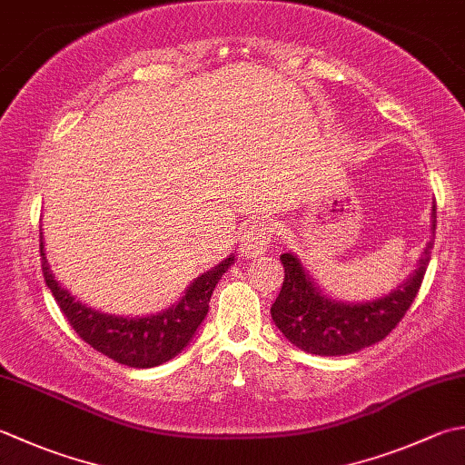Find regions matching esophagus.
Masks as SVG:
<instances>
[{
    "label": "esophagus",
    "instance_id": "1",
    "mask_svg": "<svg viewBox=\"0 0 465 465\" xmlns=\"http://www.w3.org/2000/svg\"><path fill=\"white\" fill-rule=\"evenodd\" d=\"M272 242V227L266 222H253L242 235V252L245 256H260L268 250V245Z\"/></svg>",
    "mask_w": 465,
    "mask_h": 465
}]
</instances>
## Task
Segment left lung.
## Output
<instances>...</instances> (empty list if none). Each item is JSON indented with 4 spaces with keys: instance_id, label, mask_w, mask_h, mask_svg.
Here are the masks:
<instances>
[{
    "instance_id": "8db88e82",
    "label": "left lung",
    "mask_w": 465,
    "mask_h": 465,
    "mask_svg": "<svg viewBox=\"0 0 465 465\" xmlns=\"http://www.w3.org/2000/svg\"><path fill=\"white\" fill-rule=\"evenodd\" d=\"M435 202L431 205V233L435 235ZM433 240L427 242L413 274L389 294L347 302L329 296L294 252L282 253L284 284L270 314L278 331L300 351L321 357H342L383 341L405 316L430 266Z\"/></svg>"
}]
</instances>
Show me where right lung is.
Wrapping results in <instances>:
<instances>
[{
    "label": "right lung",
    "instance_id": "right-lung-1",
    "mask_svg": "<svg viewBox=\"0 0 465 465\" xmlns=\"http://www.w3.org/2000/svg\"><path fill=\"white\" fill-rule=\"evenodd\" d=\"M40 256L45 286L80 339L108 359L134 369L159 367L175 359L193 341L197 329L205 321L217 282L235 260V253H230L217 266L199 274L185 288L183 296L165 311L144 316H118L82 304L66 288H62L45 260L42 230Z\"/></svg>",
    "mask_w": 465,
    "mask_h": 465
}]
</instances>
